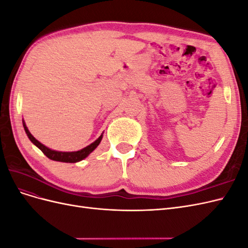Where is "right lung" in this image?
I'll return each mask as SVG.
<instances>
[{
	"label": "right lung",
	"mask_w": 248,
	"mask_h": 248,
	"mask_svg": "<svg viewBox=\"0 0 248 248\" xmlns=\"http://www.w3.org/2000/svg\"><path fill=\"white\" fill-rule=\"evenodd\" d=\"M22 125H24V128L25 131L27 133V136L29 138V140H31L33 144L37 147L39 148L41 151L44 153L46 157H48L49 159L51 160H55V161H60V162H69V163H76L78 162L82 159H85L86 157H88L90 154H91L94 150L98 147V145L100 144V141L103 138V133H101V136L97 139L95 141H93L92 144H90L89 146L85 147L84 149L78 150V151H73V152H62V151H56V150H51L49 148H47L46 146H44L43 144L39 140H37L33 136L32 133L29 131L28 127L24 121V119H22Z\"/></svg>",
	"instance_id": "obj_1"
}]
</instances>
